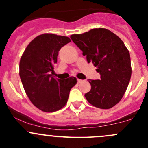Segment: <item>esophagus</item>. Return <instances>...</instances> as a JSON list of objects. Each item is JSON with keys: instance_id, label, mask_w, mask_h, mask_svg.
Masks as SVG:
<instances>
[{"instance_id": "1", "label": "esophagus", "mask_w": 148, "mask_h": 148, "mask_svg": "<svg viewBox=\"0 0 148 148\" xmlns=\"http://www.w3.org/2000/svg\"><path fill=\"white\" fill-rule=\"evenodd\" d=\"M83 82V80H82V79H77V82H78V84H80V83H82Z\"/></svg>"}]
</instances>
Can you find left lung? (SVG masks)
I'll return each instance as SVG.
<instances>
[{"label":"left lung","mask_w":148,"mask_h":148,"mask_svg":"<svg viewBox=\"0 0 148 148\" xmlns=\"http://www.w3.org/2000/svg\"><path fill=\"white\" fill-rule=\"evenodd\" d=\"M71 38L101 76L100 79H88L91 90L85 94L86 100L98 108H112L122 99L130 80L129 51L117 35L106 28L73 34Z\"/></svg>","instance_id":"8db88e82"}]
</instances>
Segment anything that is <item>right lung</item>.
I'll use <instances>...</instances> for the list:
<instances>
[{"mask_svg":"<svg viewBox=\"0 0 148 148\" xmlns=\"http://www.w3.org/2000/svg\"><path fill=\"white\" fill-rule=\"evenodd\" d=\"M71 41L66 36L44 34L36 37L25 49L19 64V75L26 95L38 109L53 112L64 107L75 77L55 79L51 72L57 62L61 48Z\"/></svg>","mask_w":148,"mask_h":148,"instance_id":"add662e5","label":"right lung"}]
</instances>
